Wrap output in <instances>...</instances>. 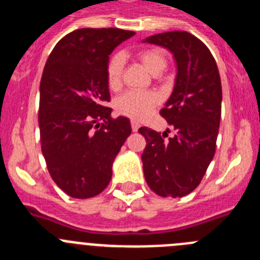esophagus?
<instances>
[{
  "label": "esophagus",
  "instance_id": "1",
  "mask_svg": "<svg viewBox=\"0 0 260 260\" xmlns=\"http://www.w3.org/2000/svg\"><path fill=\"white\" fill-rule=\"evenodd\" d=\"M132 128H133V132H138V128H139V123H138L137 121L133 120L132 121Z\"/></svg>",
  "mask_w": 260,
  "mask_h": 260
}]
</instances>
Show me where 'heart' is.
Returning <instances> with one entry per match:
<instances>
[{"label":"heart","instance_id":"1","mask_svg":"<svg viewBox=\"0 0 260 260\" xmlns=\"http://www.w3.org/2000/svg\"><path fill=\"white\" fill-rule=\"evenodd\" d=\"M144 67L152 75H159L166 70L168 60L162 52L157 49H146L138 54ZM123 68V58L121 54H114L107 64V82L111 89L118 87ZM158 104V96L152 91H126L116 99L114 107L118 113L125 114L134 120L148 117L154 107Z\"/></svg>","mask_w":260,"mask_h":260}]
</instances>
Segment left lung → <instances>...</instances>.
<instances>
[{
  "mask_svg": "<svg viewBox=\"0 0 260 260\" xmlns=\"http://www.w3.org/2000/svg\"><path fill=\"white\" fill-rule=\"evenodd\" d=\"M174 55L177 77L169 101L159 114L174 128V135L140 127L147 146L142 154L147 184L161 197H183L204 178L215 154L222 83L215 59L199 38L184 30L147 37Z\"/></svg>",
  "mask_w": 260,
  "mask_h": 260,
  "instance_id": "left-lung-1",
  "label": "left lung"
}]
</instances>
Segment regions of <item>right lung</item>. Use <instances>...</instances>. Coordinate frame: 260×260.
Wrapping results in <instances>:
<instances>
[{
  "label": "right lung",
  "mask_w": 260,
  "mask_h": 260,
  "mask_svg": "<svg viewBox=\"0 0 260 260\" xmlns=\"http://www.w3.org/2000/svg\"><path fill=\"white\" fill-rule=\"evenodd\" d=\"M135 32L81 28L49 55L40 85V139L52 180L73 199L103 192L112 165L132 134L127 117H111L107 64L114 47Z\"/></svg>",
  "instance_id": "add662e5"
}]
</instances>
